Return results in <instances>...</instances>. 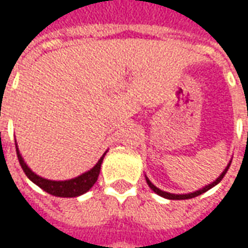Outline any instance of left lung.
Returning <instances> with one entry per match:
<instances>
[{
  "instance_id": "8db88e82",
  "label": "left lung",
  "mask_w": 248,
  "mask_h": 248,
  "mask_svg": "<svg viewBox=\"0 0 248 248\" xmlns=\"http://www.w3.org/2000/svg\"><path fill=\"white\" fill-rule=\"evenodd\" d=\"M230 164H231V161L228 163L227 167L224 168V171H223L222 173H220V175H219V176H217V179H215V180L212 182V183L207 184V186H204L203 188L198 189V191H194V192H188V194H171V192H167V191H163V189L157 188L155 184L152 183V182H151V180H149V179L147 176H145V180H147V184H148V186H149V188L152 189V191H154L155 194H157V195H159V196H161V198H166V199H170V200L192 199V198H195V196H199V195L204 194V192H207L208 189H211L212 187H215L217 184H219V182L222 180L223 176L226 175V172L228 171V168H230Z\"/></svg>"
}]
</instances>
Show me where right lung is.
I'll list each match as a JSON object with an SVG mask.
<instances>
[{
  "instance_id": "add662e5",
  "label": "right lung",
  "mask_w": 248,
  "mask_h": 248,
  "mask_svg": "<svg viewBox=\"0 0 248 248\" xmlns=\"http://www.w3.org/2000/svg\"><path fill=\"white\" fill-rule=\"evenodd\" d=\"M16 151H17V157H18V161H20L21 168L24 170L26 176L29 177V180H31L33 183L38 186L41 189H44L45 192L53 195V196H59V198H76V196L85 194L92 188L93 184L97 182L104 156L108 152V151H105V154L100 157V160L94 164V167L91 168L89 171L81 173L80 176L73 177V179H69V180H49V179H45V177L34 173L28 167L24 157L21 156L17 143H16Z\"/></svg>"
}]
</instances>
